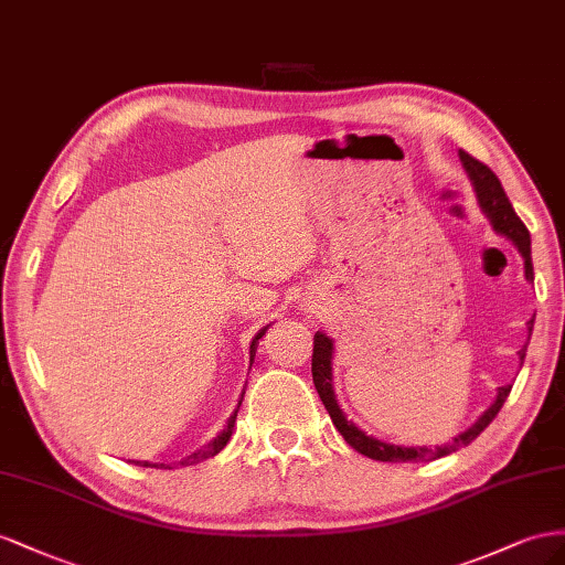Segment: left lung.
Wrapping results in <instances>:
<instances>
[{
  "label": "left lung",
  "instance_id": "obj_1",
  "mask_svg": "<svg viewBox=\"0 0 565 565\" xmlns=\"http://www.w3.org/2000/svg\"><path fill=\"white\" fill-rule=\"evenodd\" d=\"M459 158H461V163H463L466 172H469L471 182L476 186V196H478V203L482 207V213L490 217L494 232L511 238L513 244H515V248L521 250V255L525 257V279L533 281V257H530V234L525 230V224L521 222V217L515 215V211L511 207L507 193L502 189V182L497 180V174L486 163H480V160H476L471 153L459 151ZM533 324H535V317L527 321V333H533ZM527 341H530V335H527ZM525 352H527V345H523L519 350L521 364L525 360ZM331 360H333V341H331L329 335L317 331L315 333V348H312V381H315V388H317L321 402H324V407H327V412L331 416L333 426L338 428V433L343 435L345 443L352 449H358L360 455H364L369 459H376V461H428V459H440V457H445L449 452H455V449H459V447L471 445L478 438V435L492 424V418L499 414V409H502V405H504L509 393H511V385H504V388H499L497 391V399L492 402L490 409L482 414L469 430H463L461 435H457L452 445L435 447V449H428V447H397V445H388V443H381V440L372 438V435H366L364 430H360L352 422H348L343 409L338 407L335 395H333Z\"/></svg>",
  "mask_w": 565,
  "mask_h": 565
}]
</instances>
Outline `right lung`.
<instances>
[{
    "instance_id": "right-lung-1",
    "label": "right lung",
    "mask_w": 565,
    "mask_h": 565,
    "mask_svg": "<svg viewBox=\"0 0 565 565\" xmlns=\"http://www.w3.org/2000/svg\"><path fill=\"white\" fill-rule=\"evenodd\" d=\"M269 327H265V329H260V333H257L255 338H253V343H250V362H253V358H255V350H257V341H260V338L265 335V331H267ZM241 399H244V395H241ZM241 399H238V407H241ZM238 412V409H236ZM236 412L230 416V422H227V428H224L217 438L207 445V447H203V449H196V452H193L191 457H186V459H182L180 463L182 466H191V463H199V461H203V459H207V457H215L220 449L230 443V438H232V430H234V422H236ZM143 466H151L149 461H143ZM166 463H160V469H163Z\"/></svg>"
}]
</instances>
